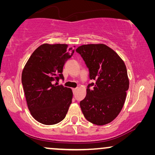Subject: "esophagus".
<instances>
[{
  "label": "esophagus",
  "mask_w": 155,
  "mask_h": 155,
  "mask_svg": "<svg viewBox=\"0 0 155 155\" xmlns=\"http://www.w3.org/2000/svg\"><path fill=\"white\" fill-rule=\"evenodd\" d=\"M77 90H78V89H77V88L73 89V94H75V93H76V92H77Z\"/></svg>",
  "instance_id": "obj_1"
}]
</instances>
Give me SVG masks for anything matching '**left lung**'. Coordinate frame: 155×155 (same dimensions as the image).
<instances>
[{
  "label": "left lung",
  "mask_w": 155,
  "mask_h": 155,
  "mask_svg": "<svg viewBox=\"0 0 155 155\" xmlns=\"http://www.w3.org/2000/svg\"><path fill=\"white\" fill-rule=\"evenodd\" d=\"M76 52L88 68L90 80H94L88 84L85 98L80 102L82 114L93 124H109L117 117L126 100L129 87L126 65L104 44L82 45Z\"/></svg>",
  "instance_id": "obj_1"
}]
</instances>
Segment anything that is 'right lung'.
I'll use <instances>...</instances> for the list:
<instances>
[{"label":"right lung","instance_id":"1","mask_svg":"<svg viewBox=\"0 0 155 155\" xmlns=\"http://www.w3.org/2000/svg\"><path fill=\"white\" fill-rule=\"evenodd\" d=\"M66 44H42L25 65L22 84L28 109L38 122L54 125L64 119L72 102L70 88L57 85L63 78L65 63L73 56L74 49Z\"/></svg>","mask_w":155,"mask_h":155}]
</instances>
